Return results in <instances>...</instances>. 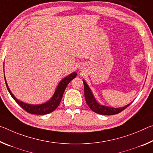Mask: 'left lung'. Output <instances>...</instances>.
<instances>
[{
    "label": "left lung",
    "instance_id": "1",
    "mask_svg": "<svg viewBox=\"0 0 153 153\" xmlns=\"http://www.w3.org/2000/svg\"><path fill=\"white\" fill-rule=\"evenodd\" d=\"M83 83L84 85V97H85V99L86 101L87 105L88 107L93 110L94 112L97 113L99 114L102 115H114L116 114L120 113V111L124 110L125 108H127L131 103L128 104V105H125V107L123 108H111L108 107V106L102 105L99 104L97 101H96L95 98L94 97L93 93L91 91V88H89L88 84L83 79Z\"/></svg>",
    "mask_w": 153,
    "mask_h": 153
}]
</instances>
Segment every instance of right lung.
I'll use <instances>...</instances> for the list:
<instances>
[{
    "label": "right lung",
    "mask_w": 153,
    "mask_h": 153,
    "mask_svg": "<svg viewBox=\"0 0 153 153\" xmlns=\"http://www.w3.org/2000/svg\"><path fill=\"white\" fill-rule=\"evenodd\" d=\"M77 74L76 72H74L71 74L69 76L64 77L61 81L60 82V83L58 85L56 89L54 92V94H53L52 97L51 98L49 101H47L43 104H39V105H31V104H28L22 101H19L15 96L12 94L11 91L9 89L8 84L7 83L5 76H4V80H5L6 86L7 90H8L9 93H10L11 96L13 97V99L16 101V103L20 106L21 108H22L24 110L27 111V112L30 114H39V115H44L47 114L52 112L56 109L57 108L58 106L59 105L61 101L62 96H63V93L65 92V90L68 84L71 82L73 79L75 78L76 77Z\"/></svg>",
    "instance_id": "obj_1"
}]
</instances>
